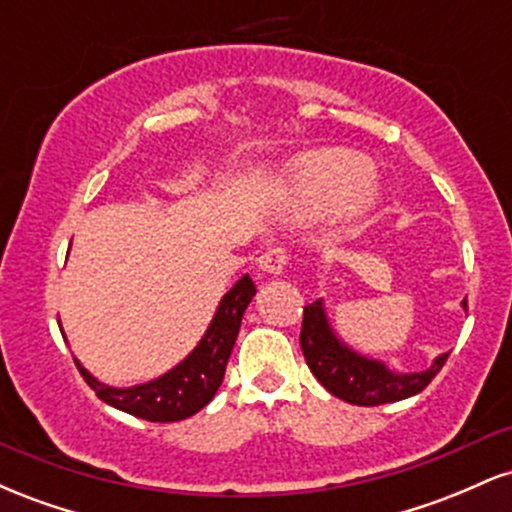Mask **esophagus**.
Segmentation results:
<instances>
[{"mask_svg": "<svg viewBox=\"0 0 512 512\" xmlns=\"http://www.w3.org/2000/svg\"><path fill=\"white\" fill-rule=\"evenodd\" d=\"M257 264H260L262 272L267 274H281L286 267V250L284 248H269L264 250L260 257H257Z\"/></svg>", "mask_w": 512, "mask_h": 512, "instance_id": "34e87169", "label": "esophagus"}]
</instances>
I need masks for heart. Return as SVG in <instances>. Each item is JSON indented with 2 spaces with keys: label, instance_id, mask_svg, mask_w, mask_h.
Returning <instances> with one entry per match:
<instances>
[{
  "label": "heart",
  "instance_id": "heart-1",
  "mask_svg": "<svg viewBox=\"0 0 512 512\" xmlns=\"http://www.w3.org/2000/svg\"><path fill=\"white\" fill-rule=\"evenodd\" d=\"M378 197L368 158L349 149H320L298 156L286 178L291 219H320L339 204L344 219L366 214Z\"/></svg>",
  "mask_w": 512,
  "mask_h": 512
}]
</instances>
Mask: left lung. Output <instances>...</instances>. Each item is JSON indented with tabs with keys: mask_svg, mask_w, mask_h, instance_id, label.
I'll return each instance as SVG.
<instances>
[{
	"mask_svg": "<svg viewBox=\"0 0 512 512\" xmlns=\"http://www.w3.org/2000/svg\"><path fill=\"white\" fill-rule=\"evenodd\" d=\"M462 305L467 310V298ZM301 349L310 373L320 380V385L334 397L356 404V407H378V404L419 395L440 373L450 356V351L440 354L433 366L421 373H392L390 368H385V363L356 354L339 342L327 322L320 298L303 308Z\"/></svg>",
	"mask_w": 512,
	"mask_h": 512,
	"instance_id": "8db88e82",
	"label": "left lung"
}]
</instances>
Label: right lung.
<instances>
[{"instance_id": "obj_1", "label": "right lung", "mask_w": 512, "mask_h": 512, "mask_svg": "<svg viewBox=\"0 0 512 512\" xmlns=\"http://www.w3.org/2000/svg\"><path fill=\"white\" fill-rule=\"evenodd\" d=\"M255 281L248 274L236 281L231 291L221 298L209 330L199 339L190 356L168 370L161 378L151 383L134 387H110L98 383L88 370L74 358L81 378L110 407L127 411L137 419L154 421V424H168V421H182L197 414L214 399L216 390L223 383L226 363L231 358L233 344H236L240 320L255 296Z\"/></svg>"}]
</instances>
